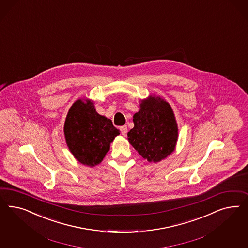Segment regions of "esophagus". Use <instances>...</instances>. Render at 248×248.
Returning a JSON list of instances; mask_svg holds the SVG:
<instances>
[{
	"instance_id": "34e87169",
	"label": "esophagus",
	"mask_w": 248,
	"mask_h": 248,
	"mask_svg": "<svg viewBox=\"0 0 248 248\" xmlns=\"http://www.w3.org/2000/svg\"><path fill=\"white\" fill-rule=\"evenodd\" d=\"M121 133H122V135H125L127 134V126L126 125H123V126H121L120 127Z\"/></svg>"
}]
</instances>
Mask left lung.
Here are the masks:
<instances>
[{
  "label": "left lung",
  "mask_w": 248,
  "mask_h": 248,
  "mask_svg": "<svg viewBox=\"0 0 248 248\" xmlns=\"http://www.w3.org/2000/svg\"><path fill=\"white\" fill-rule=\"evenodd\" d=\"M140 109L133 116L135 126L128 142L151 163L161 162L175 150L178 126L168 102L155 94L140 100Z\"/></svg>",
  "instance_id": "8db88e82"
}]
</instances>
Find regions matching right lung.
<instances>
[{"label":"right lung","mask_w":248,"mask_h":248,"mask_svg":"<svg viewBox=\"0 0 248 248\" xmlns=\"http://www.w3.org/2000/svg\"><path fill=\"white\" fill-rule=\"evenodd\" d=\"M63 133L68 148L81 164L90 167L102 163L110 144L120 135L112 121L96 112L89 99H78L68 111Z\"/></svg>","instance_id":"1"}]
</instances>
